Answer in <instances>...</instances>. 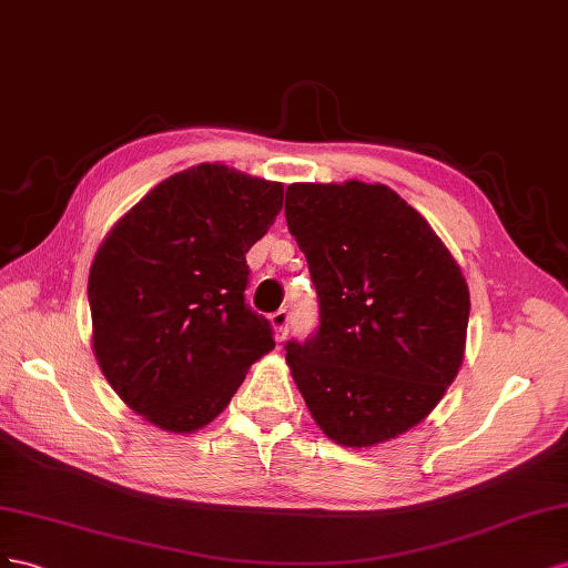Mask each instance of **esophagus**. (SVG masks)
<instances>
[{
	"label": "esophagus",
	"mask_w": 568,
	"mask_h": 568,
	"mask_svg": "<svg viewBox=\"0 0 568 568\" xmlns=\"http://www.w3.org/2000/svg\"><path fill=\"white\" fill-rule=\"evenodd\" d=\"M271 326L275 331V339H285L287 331H290V310H278L275 314H271Z\"/></svg>",
	"instance_id": "esophagus-1"
}]
</instances>
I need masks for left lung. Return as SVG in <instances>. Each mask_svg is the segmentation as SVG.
<instances>
[{"label": "left lung", "mask_w": 568, "mask_h": 568, "mask_svg": "<svg viewBox=\"0 0 568 568\" xmlns=\"http://www.w3.org/2000/svg\"><path fill=\"white\" fill-rule=\"evenodd\" d=\"M287 231L310 264L318 326L285 359L318 428L371 447L424 420L464 359L468 287L428 221L387 185L295 183Z\"/></svg>", "instance_id": "left-lung-1"}]
</instances>
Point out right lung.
<instances>
[{
  "mask_svg": "<svg viewBox=\"0 0 568 568\" xmlns=\"http://www.w3.org/2000/svg\"><path fill=\"white\" fill-rule=\"evenodd\" d=\"M281 206V183L192 166L144 194L97 250L88 281L97 362L154 426L200 430L273 349L268 318L245 302V254Z\"/></svg>",
  "mask_w": 568,
  "mask_h": 568,
  "instance_id": "1",
  "label": "right lung"
}]
</instances>
